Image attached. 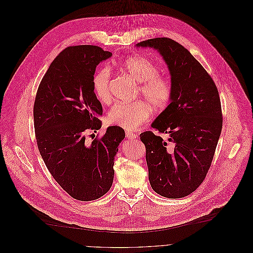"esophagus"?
Returning a JSON list of instances; mask_svg holds the SVG:
<instances>
[{
	"mask_svg": "<svg viewBox=\"0 0 253 253\" xmlns=\"http://www.w3.org/2000/svg\"><path fill=\"white\" fill-rule=\"evenodd\" d=\"M126 138L128 140H135L137 138V133H133L131 131H126Z\"/></svg>",
	"mask_w": 253,
	"mask_h": 253,
	"instance_id": "34e87169",
	"label": "esophagus"
}]
</instances>
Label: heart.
Wrapping results in <instances>:
<instances>
[{
	"label": "heart",
	"mask_w": 253,
	"mask_h": 253,
	"mask_svg": "<svg viewBox=\"0 0 253 253\" xmlns=\"http://www.w3.org/2000/svg\"><path fill=\"white\" fill-rule=\"evenodd\" d=\"M121 70L137 83L138 94L142 95L151 105L161 110L169 106L173 95V85L170 79L159 73L158 65L149 58L135 55L126 58L120 65ZM93 90L102 103L111 101V71L104 67L99 69L93 77ZM152 109L148 103L137 101L133 103H118L108 113V123L125 128L137 130L150 121Z\"/></svg>",
	"instance_id": "heart-1"
}]
</instances>
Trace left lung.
Wrapping results in <instances>:
<instances>
[{
  "mask_svg": "<svg viewBox=\"0 0 253 253\" xmlns=\"http://www.w3.org/2000/svg\"><path fill=\"white\" fill-rule=\"evenodd\" d=\"M138 47L159 51L171 76L169 105L152 124L168 141L147 130L140 135L146 147L149 181L157 194L183 198L204 181L211 166L222 127L217 87L204 67L185 47L169 38L140 42Z\"/></svg>",
  "mask_w": 253,
  "mask_h": 253,
  "instance_id": "obj_1",
  "label": "left lung"
}]
</instances>
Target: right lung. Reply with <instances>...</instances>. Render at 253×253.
I'll list each match as a JSON object with an SVG mask.
<instances>
[{
	"mask_svg": "<svg viewBox=\"0 0 253 253\" xmlns=\"http://www.w3.org/2000/svg\"><path fill=\"white\" fill-rule=\"evenodd\" d=\"M111 55L91 44L65 48L42 79L34 104L36 139L44 165L61 188L81 201L108 192L114 156L126 137L120 126H109L101 137L87 136L102 126L93 77L97 65Z\"/></svg>",
	"mask_w": 253,
	"mask_h": 253,
	"instance_id": "right-lung-1",
	"label": "right lung"
}]
</instances>
